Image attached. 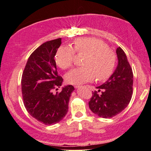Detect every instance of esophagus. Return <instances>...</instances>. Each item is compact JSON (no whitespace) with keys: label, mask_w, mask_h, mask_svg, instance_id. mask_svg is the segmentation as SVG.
<instances>
[{"label":"esophagus","mask_w":151,"mask_h":151,"mask_svg":"<svg viewBox=\"0 0 151 151\" xmlns=\"http://www.w3.org/2000/svg\"><path fill=\"white\" fill-rule=\"evenodd\" d=\"M81 87V86H75V88H79Z\"/></svg>","instance_id":"esophagus-1"}]
</instances>
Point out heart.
Returning <instances> with one entry per match:
<instances>
[{"mask_svg": "<svg viewBox=\"0 0 151 151\" xmlns=\"http://www.w3.org/2000/svg\"><path fill=\"white\" fill-rule=\"evenodd\" d=\"M77 54H86L83 65L70 71L65 81L70 84L78 85L91 81L96 77L98 81L109 78L116 65V56L108 48L105 42L93 37H80L74 42V48L70 46H61L55 55L57 65L65 70L73 66Z\"/></svg>", "mask_w": 151, "mask_h": 151, "instance_id": "heart-1", "label": "heart"}]
</instances>
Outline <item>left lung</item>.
Instances as JSON below:
<instances>
[{
	"instance_id": "1",
	"label": "left lung",
	"mask_w": 151,
	"mask_h": 151,
	"mask_svg": "<svg viewBox=\"0 0 151 151\" xmlns=\"http://www.w3.org/2000/svg\"><path fill=\"white\" fill-rule=\"evenodd\" d=\"M118 65L107 81L96 87L92 92L89 107L93 113L99 117L111 118L118 115L129 105L133 94V75L125 52L120 47L116 49Z\"/></svg>"
}]
</instances>
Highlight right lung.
<instances>
[{
  "mask_svg": "<svg viewBox=\"0 0 151 151\" xmlns=\"http://www.w3.org/2000/svg\"><path fill=\"white\" fill-rule=\"evenodd\" d=\"M61 38L42 44L29 57L21 81L22 99L29 114L46 125L55 124L66 115L68 103L75 88L64 86L60 93L52 90L62 85L54 57ZM57 90V89H56Z\"/></svg>",
  "mask_w": 151,
  "mask_h": 151,
  "instance_id": "add662e5",
  "label": "right lung"
}]
</instances>
